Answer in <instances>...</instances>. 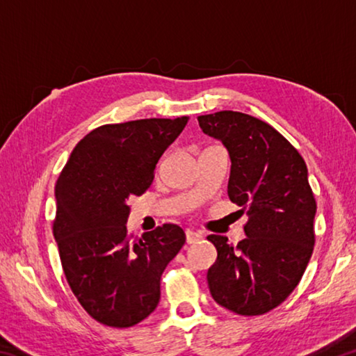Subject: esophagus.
<instances>
[{"instance_id":"34e87169","label":"esophagus","mask_w":356,"mask_h":356,"mask_svg":"<svg viewBox=\"0 0 356 356\" xmlns=\"http://www.w3.org/2000/svg\"><path fill=\"white\" fill-rule=\"evenodd\" d=\"M185 236H186V243H196V242H200V240L204 237V234L201 232V231H186L185 232Z\"/></svg>"}]
</instances>
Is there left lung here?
Returning a JSON list of instances; mask_svg holds the SVG:
<instances>
[{"label": "left lung", "instance_id": "8db88e82", "mask_svg": "<svg viewBox=\"0 0 356 356\" xmlns=\"http://www.w3.org/2000/svg\"><path fill=\"white\" fill-rule=\"evenodd\" d=\"M200 127L229 150V200L248 215L236 246L209 236L216 261L210 293L240 316H261L284 301L303 276L314 250L316 197L303 156L278 130L238 111L197 116Z\"/></svg>", "mask_w": 356, "mask_h": 356}]
</instances>
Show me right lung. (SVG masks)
Returning a JSON list of instances; mask_svg holds the SVG:
<instances>
[{
  "mask_svg": "<svg viewBox=\"0 0 356 356\" xmlns=\"http://www.w3.org/2000/svg\"><path fill=\"white\" fill-rule=\"evenodd\" d=\"M188 116L140 119L94 129L72 150L56 182V238L72 292L94 321L129 328L160 301V278L185 243L166 222L135 238L129 197L152 185L156 161Z\"/></svg>",
  "mask_w": 356,
  "mask_h": 356,
  "instance_id": "add662e5",
  "label": "right lung"
}]
</instances>
